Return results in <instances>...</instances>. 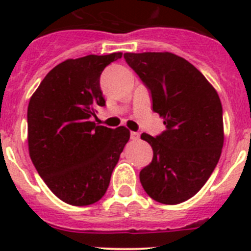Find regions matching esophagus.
<instances>
[{
  "label": "esophagus",
  "instance_id": "esophagus-1",
  "mask_svg": "<svg viewBox=\"0 0 251 251\" xmlns=\"http://www.w3.org/2000/svg\"><path fill=\"white\" fill-rule=\"evenodd\" d=\"M130 139H132V141H137V139H139V133L138 132H130Z\"/></svg>",
  "mask_w": 251,
  "mask_h": 251
}]
</instances>
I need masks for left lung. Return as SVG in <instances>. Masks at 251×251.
Masks as SVG:
<instances>
[{
	"mask_svg": "<svg viewBox=\"0 0 251 251\" xmlns=\"http://www.w3.org/2000/svg\"><path fill=\"white\" fill-rule=\"evenodd\" d=\"M124 59L152 94L153 110L167 129L156 138L139 172L148 196L165 205L185 202L200 191L224 146L223 106L214 86L191 63L172 52H126Z\"/></svg>",
	"mask_w": 251,
	"mask_h": 251,
	"instance_id": "obj_1",
	"label": "left lung"
}]
</instances>
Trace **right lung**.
I'll return each mask as SVG.
<instances>
[{"instance_id":"1","label":"right lung","mask_w":251,"mask_h":251,"mask_svg":"<svg viewBox=\"0 0 251 251\" xmlns=\"http://www.w3.org/2000/svg\"><path fill=\"white\" fill-rule=\"evenodd\" d=\"M122 52L68 59L48 73L27 108L28 153L51 192L73 206L104 196L130 132L92 122L105 105L100 74Z\"/></svg>"}]
</instances>
